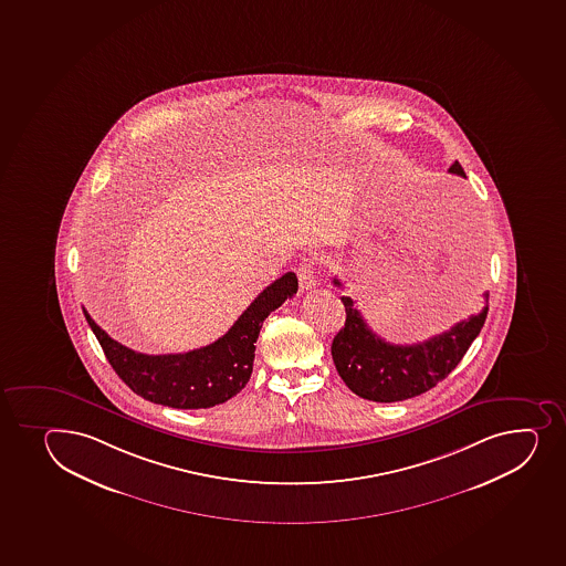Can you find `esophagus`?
<instances>
[{"label": "esophagus", "mask_w": 566, "mask_h": 566, "mask_svg": "<svg viewBox=\"0 0 566 566\" xmlns=\"http://www.w3.org/2000/svg\"><path fill=\"white\" fill-rule=\"evenodd\" d=\"M297 276H298V286L303 292H308L312 287H315V269L314 263L308 262V260H304L301 265L297 268Z\"/></svg>", "instance_id": "1"}]
</instances>
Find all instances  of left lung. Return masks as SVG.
Wrapping results in <instances>:
<instances>
[{
	"mask_svg": "<svg viewBox=\"0 0 566 566\" xmlns=\"http://www.w3.org/2000/svg\"><path fill=\"white\" fill-rule=\"evenodd\" d=\"M449 172L467 178L459 161L449 167ZM333 282L342 287L338 279ZM342 303L347 317L331 347L334 366L353 394L377 402L405 401L434 388L459 366L489 314L486 292L478 315L421 344L394 345L367 327L353 298L342 297Z\"/></svg>",
	"mask_w": 566,
	"mask_h": 566,
	"instance_id": "8db88e82",
	"label": "left lung"
}]
</instances>
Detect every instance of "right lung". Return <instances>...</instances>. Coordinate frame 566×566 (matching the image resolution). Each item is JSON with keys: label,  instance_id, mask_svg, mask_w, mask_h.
<instances>
[{"label": "right lung", "instance_id": "add662e5", "mask_svg": "<svg viewBox=\"0 0 566 566\" xmlns=\"http://www.w3.org/2000/svg\"><path fill=\"white\" fill-rule=\"evenodd\" d=\"M298 290L295 273L282 274L239 315L222 338L180 355H145L118 344L83 310L115 374L146 401L172 408H210L228 401L251 379L258 334L271 312Z\"/></svg>", "mask_w": 566, "mask_h": 566}]
</instances>
